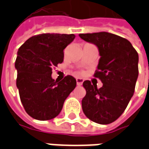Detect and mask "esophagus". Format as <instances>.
Returning <instances> with one entry per match:
<instances>
[{
	"mask_svg": "<svg viewBox=\"0 0 149 149\" xmlns=\"http://www.w3.org/2000/svg\"><path fill=\"white\" fill-rule=\"evenodd\" d=\"M76 81H77V85H81V84H83V82H84V80L82 79V78H77L76 79Z\"/></svg>",
	"mask_w": 149,
	"mask_h": 149,
	"instance_id": "34e87169",
	"label": "esophagus"
}]
</instances>
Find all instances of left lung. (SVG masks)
<instances>
[{"label":"left lung","instance_id":"obj_1","mask_svg":"<svg viewBox=\"0 0 149 149\" xmlns=\"http://www.w3.org/2000/svg\"><path fill=\"white\" fill-rule=\"evenodd\" d=\"M79 37L97 45L100 58L94 77L103 86L85 81L86 95L82 100L84 115L92 121L108 125L118 119L133 96L137 80V52L128 40L115 34L100 32L81 33Z\"/></svg>","mask_w":149,"mask_h":149}]
</instances>
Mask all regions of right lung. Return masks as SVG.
I'll return each mask as SVG.
<instances>
[{
	"label": "right lung",
	"instance_id": "obj_1",
	"mask_svg": "<svg viewBox=\"0 0 149 149\" xmlns=\"http://www.w3.org/2000/svg\"><path fill=\"white\" fill-rule=\"evenodd\" d=\"M74 34L42 33L28 39L19 48L15 62L17 87L24 110L33 118L48 120L61 111L66 98L77 85L73 77L52 78V68L64 61V49Z\"/></svg>",
	"mask_w": 149,
	"mask_h": 149
}]
</instances>
